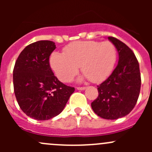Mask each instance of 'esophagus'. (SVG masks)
I'll return each mask as SVG.
<instances>
[{"label": "esophagus", "mask_w": 152, "mask_h": 152, "mask_svg": "<svg viewBox=\"0 0 152 152\" xmlns=\"http://www.w3.org/2000/svg\"><path fill=\"white\" fill-rule=\"evenodd\" d=\"M85 88H86L85 87H76V89H77V90H85Z\"/></svg>", "instance_id": "34e87169"}]
</instances>
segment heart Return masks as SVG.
I'll list each match as a JSON object with an SVG mask.
<instances>
[{
  "label": "heart",
  "mask_w": 152,
  "mask_h": 152,
  "mask_svg": "<svg viewBox=\"0 0 152 152\" xmlns=\"http://www.w3.org/2000/svg\"><path fill=\"white\" fill-rule=\"evenodd\" d=\"M117 60V50L110 41H78L68 45L64 53L54 52L50 66L58 79L67 82L81 66L83 78L100 82L111 74Z\"/></svg>",
  "instance_id": "1"
}]
</instances>
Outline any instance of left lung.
<instances>
[{
  "label": "left lung",
  "mask_w": 152,
  "mask_h": 152,
  "mask_svg": "<svg viewBox=\"0 0 152 152\" xmlns=\"http://www.w3.org/2000/svg\"><path fill=\"white\" fill-rule=\"evenodd\" d=\"M108 39L117 49L118 63L112 74L98 86L99 96L91 107L102 118L115 120L133 110L140 94L141 78L138 61L132 50L113 37Z\"/></svg>",
  "instance_id": "1"
}]
</instances>
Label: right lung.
<instances>
[{
	"label": "right lung",
	"mask_w": 152,
	"mask_h": 152,
	"mask_svg": "<svg viewBox=\"0 0 152 152\" xmlns=\"http://www.w3.org/2000/svg\"><path fill=\"white\" fill-rule=\"evenodd\" d=\"M55 48L50 40L27 45L13 70L17 102L26 115L38 121L48 120L62 113L75 90L59 82L50 68L49 57Z\"/></svg>",
	"instance_id": "obj_1"
}]
</instances>
